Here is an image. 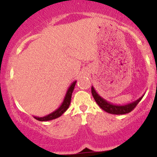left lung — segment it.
<instances>
[{"label": "left lung", "instance_id": "left-lung-1", "mask_svg": "<svg viewBox=\"0 0 157 157\" xmlns=\"http://www.w3.org/2000/svg\"><path fill=\"white\" fill-rule=\"evenodd\" d=\"M91 93H92L94 99L97 103L98 104V105L106 112L112 113V114H125V113L131 112L140 102V100H142L144 96V95H142L138 100H135V101L131 102V103L125 104V105H114V104L111 103V102L107 101L105 99L102 98L97 92L96 90L94 89L93 86H91Z\"/></svg>", "mask_w": 157, "mask_h": 157}]
</instances>
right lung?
Returning a JSON list of instances; mask_svg holds the SVG:
<instances>
[{"mask_svg": "<svg viewBox=\"0 0 157 157\" xmlns=\"http://www.w3.org/2000/svg\"><path fill=\"white\" fill-rule=\"evenodd\" d=\"M77 81H74V82L70 85V86L68 87V89L66 91V95L63 99V101L62 104H61L60 107L58 108L57 110H55V111L52 112L49 114L46 115V116L42 117H34V118H35L36 120H39V121H49V120H55L56 118H58L59 117H60L61 115L65 111H66L69 107L70 103H71V95H72V92L75 89V84H76Z\"/></svg>", "mask_w": 157, "mask_h": 157, "instance_id": "1", "label": "right lung"}]
</instances>
